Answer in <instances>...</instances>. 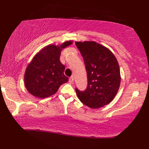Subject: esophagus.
<instances>
[{"instance_id": "obj_1", "label": "esophagus", "mask_w": 149, "mask_h": 149, "mask_svg": "<svg viewBox=\"0 0 149 149\" xmlns=\"http://www.w3.org/2000/svg\"><path fill=\"white\" fill-rule=\"evenodd\" d=\"M69 82L70 83H72L73 82H74V78H73V77H70L69 79Z\"/></svg>"}]
</instances>
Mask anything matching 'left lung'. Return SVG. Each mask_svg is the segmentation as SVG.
Wrapping results in <instances>:
<instances>
[{
	"mask_svg": "<svg viewBox=\"0 0 149 149\" xmlns=\"http://www.w3.org/2000/svg\"><path fill=\"white\" fill-rule=\"evenodd\" d=\"M87 73L86 89L75 88L82 103L92 109L107 105L115 97L120 84L118 61L105 47L95 42H77Z\"/></svg>",
	"mask_w": 149,
	"mask_h": 149,
	"instance_id": "1",
	"label": "left lung"
}]
</instances>
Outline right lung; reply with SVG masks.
Instances as JSON below:
<instances>
[{
    "instance_id": "1",
    "label": "right lung",
    "mask_w": 149,
    "mask_h": 149,
    "mask_svg": "<svg viewBox=\"0 0 149 149\" xmlns=\"http://www.w3.org/2000/svg\"><path fill=\"white\" fill-rule=\"evenodd\" d=\"M72 43L67 41L59 47L48 46L34 57L25 73V85L29 92L38 98L48 97L68 81L59 57L61 49Z\"/></svg>"
}]
</instances>
